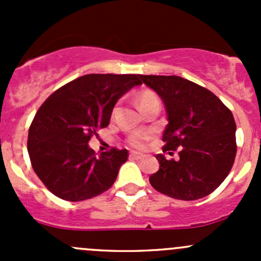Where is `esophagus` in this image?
Wrapping results in <instances>:
<instances>
[{
  "mask_svg": "<svg viewBox=\"0 0 261 261\" xmlns=\"http://www.w3.org/2000/svg\"><path fill=\"white\" fill-rule=\"evenodd\" d=\"M144 158V155L143 154H140V152H131L130 154V159H135V160H140V159H143Z\"/></svg>",
  "mask_w": 261,
  "mask_h": 261,
  "instance_id": "obj_1",
  "label": "esophagus"
}]
</instances>
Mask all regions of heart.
Instances as JSON below:
<instances>
[{
	"mask_svg": "<svg viewBox=\"0 0 261 261\" xmlns=\"http://www.w3.org/2000/svg\"><path fill=\"white\" fill-rule=\"evenodd\" d=\"M156 98V96H155L152 92H144V93H141L140 96H139L138 98V102H139V106L143 103H145V102L150 101V99H154ZM147 140V136L146 135H143V134H134L133 136L130 138V144L133 146L135 147H141L144 145V143Z\"/></svg>",
	"mask_w": 261,
	"mask_h": 261,
	"instance_id": "obj_1",
	"label": "heart"
}]
</instances>
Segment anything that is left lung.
<instances>
[{"label":"left lung","mask_w":261,"mask_h":261,"mask_svg":"<svg viewBox=\"0 0 261 261\" xmlns=\"http://www.w3.org/2000/svg\"><path fill=\"white\" fill-rule=\"evenodd\" d=\"M167 111L164 151L179 149V159L158 154L159 170L149 181L175 199L194 201L212 193L230 173L236 155V123L230 110L204 87L177 75H140ZM170 154V152H169Z\"/></svg>","instance_id":"8db88e82"}]
</instances>
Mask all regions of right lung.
Segmentation results:
<instances>
[{
	"mask_svg": "<svg viewBox=\"0 0 261 261\" xmlns=\"http://www.w3.org/2000/svg\"><path fill=\"white\" fill-rule=\"evenodd\" d=\"M139 74H87L55 91L41 105L29 130L28 151L39 179L54 196L84 201L111 188L127 150L99 156L88 145L109 126L116 102L135 86Z\"/></svg>",
	"mask_w": 261,
	"mask_h": 261,
	"instance_id": "obj_1",
	"label": "right lung"
}]
</instances>
